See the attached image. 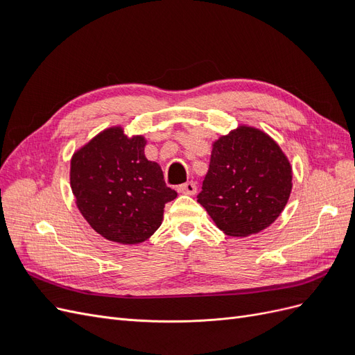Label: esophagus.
Masks as SVG:
<instances>
[{
    "label": "esophagus",
    "mask_w": 355,
    "mask_h": 355,
    "mask_svg": "<svg viewBox=\"0 0 355 355\" xmlns=\"http://www.w3.org/2000/svg\"><path fill=\"white\" fill-rule=\"evenodd\" d=\"M178 191L182 192V194H188V196H194L197 192V184L194 180H189L185 182V184H182L178 187Z\"/></svg>",
    "instance_id": "34e87169"
}]
</instances>
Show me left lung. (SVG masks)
<instances>
[{
	"instance_id": "8db88e82",
	"label": "left lung",
	"mask_w": 355,
	"mask_h": 355,
	"mask_svg": "<svg viewBox=\"0 0 355 355\" xmlns=\"http://www.w3.org/2000/svg\"><path fill=\"white\" fill-rule=\"evenodd\" d=\"M292 191V167L272 139L240 127L213 144L197 201L231 237L265 230L280 216Z\"/></svg>"
}]
</instances>
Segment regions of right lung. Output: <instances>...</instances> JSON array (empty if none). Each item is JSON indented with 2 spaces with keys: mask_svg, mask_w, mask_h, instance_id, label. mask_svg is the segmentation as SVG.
<instances>
[{
  "mask_svg": "<svg viewBox=\"0 0 355 355\" xmlns=\"http://www.w3.org/2000/svg\"><path fill=\"white\" fill-rule=\"evenodd\" d=\"M145 139L123 128L99 133L73 154L71 188L90 227L106 240L137 244L163 222L166 202L178 192L166 185L161 167L148 161Z\"/></svg>",
  "mask_w": 355,
  "mask_h": 355,
  "instance_id": "right-lung-1",
  "label": "right lung"
}]
</instances>
